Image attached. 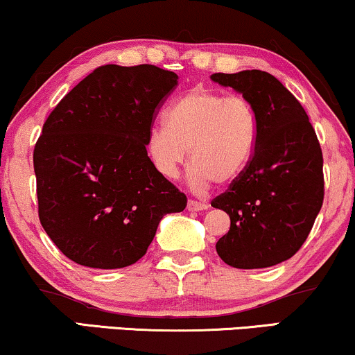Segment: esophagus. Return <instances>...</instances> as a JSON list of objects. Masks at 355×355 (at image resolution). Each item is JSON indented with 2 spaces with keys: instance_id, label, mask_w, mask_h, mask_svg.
Wrapping results in <instances>:
<instances>
[{
  "instance_id": "esophagus-1",
  "label": "esophagus",
  "mask_w": 355,
  "mask_h": 355,
  "mask_svg": "<svg viewBox=\"0 0 355 355\" xmlns=\"http://www.w3.org/2000/svg\"><path fill=\"white\" fill-rule=\"evenodd\" d=\"M187 208L190 209V211H205V209H208L209 206L206 205V203H203V201H196V200H190L188 201V205H187Z\"/></svg>"
}]
</instances>
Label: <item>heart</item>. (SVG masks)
I'll return each mask as SVG.
<instances>
[{
    "mask_svg": "<svg viewBox=\"0 0 355 355\" xmlns=\"http://www.w3.org/2000/svg\"><path fill=\"white\" fill-rule=\"evenodd\" d=\"M259 132V114L249 100L196 87L172 103L167 123L152 125L146 152L157 172L173 180L190 149V182L203 190L213 182L239 180L257 150Z\"/></svg>",
    "mask_w": 355,
    "mask_h": 355,
    "instance_id": "1",
    "label": "heart"
}]
</instances>
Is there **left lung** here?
<instances>
[{"instance_id": "left-lung-1", "label": "left lung", "mask_w": 355, "mask_h": 355, "mask_svg": "<svg viewBox=\"0 0 355 355\" xmlns=\"http://www.w3.org/2000/svg\"><path fill=\"white\" fill-rule=\"evenodd\" d=\"M211 80L249 100L260 123L252 162L211 201L231 218L216 252L236 268L277 266L298 252L322 206L321 146L306 111L273 75L242 70Z\"/></svg>"}]
</instances>
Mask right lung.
I'll return each instance as SVG.
<instances>
[{"label": "right lung", "instance_id": "1", "mask_svg": "<svg viewBox=\"0 0 355 355\" xmlns=\"http://www.w3.org/2000/svg\"><path fill=\"white\" fill-rule=\"evenodd\" d=\"M177 80L155 65L98 67L44 123L34 147L39 219L80 266H132L160 219L185 209V193L146 152L152 121Z\"/></svg>", "mask_w": 355, "mask_h": 355}]
</instances>
